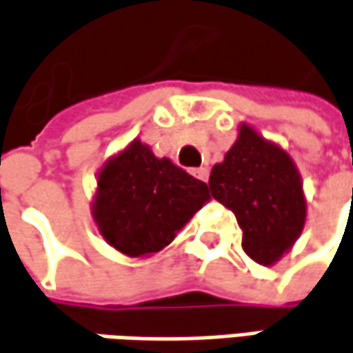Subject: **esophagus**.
<instances>
[{"label": "esophagus", "mask_w": 353, "mask_h": 353, "mask_svg": "<svg viewBox=\"0 0 353 353\" xmlns=\"http://www.w3.org/2000/svg\"><path fill=\"white\" fill-rule=\"evenodd\" d=\"M192 174L195 177H199L201 181H207V177H209V168H207V165H201V168H193Z\"/></svg>", "instance_id": "esophagus-1"}]
</instances>
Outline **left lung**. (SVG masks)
<instances>
[{
	"label": "left lung",
	"mask_w": 353,
	"mask_h": 353,
	"mask_svg": "<svg viewBox=\"0 0 353 353\" xmlns=\"http://www.w3.org/2000/svg\"><path fill=\"white\" fill-rule=\"evenodd\" d=\"M211 195L235 213L254 263H279L306 223V195L290 154L241 122L235 144L209 176Z\"/></svg>",
	"instance_id": "1"
}]
</instances>
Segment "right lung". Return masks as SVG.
Masks as SVG:
<instances>
[{"instance_id": "obj_1", "label": "right lung", "mask_w": 353, "mask_h": 353, "mask_svg": "<svg viewBox=\"0 0 353 353\" xmlns=\"http://www.w3.org/2000/svg\"><path fill=\"white\" fill-rule=\"evenodd\" d=\"M207 183L132 140L100 165L90 213L100 237L126 256H152L209 201Z\"/></svg>"}]
</instances>
